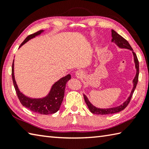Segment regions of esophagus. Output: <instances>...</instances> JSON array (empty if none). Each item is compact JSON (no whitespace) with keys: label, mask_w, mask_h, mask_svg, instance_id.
I'll use <instances>...</instances> for the list:
<instances>
[{"label":"esophagus","mask_w":149,"mask_h":149,"mask_svg":"<svg viewBox=\"0 0 149 149\" xmlns=\"http://www.w3.org/2000/svg\"><path fill=\"white\" fill-rule=\"evenodd\" d=\"M83 75H84V72L81 70H78L75 72V75L77 78H81L83 76Z\"/></svg>","instance_id":"34e87169"}]
</instances>
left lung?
I'll list each match as a JSON object with an SVG mask.
<instances>
[{
	"label": "left lung",
	"instance_id": "left-lung-1",
	"mask_svg": "<svg viewBox=\"0 0 149 149\" xmlns=\"http://www.w3.org/2000/svg\"><path fill=\"white\" fill-rule=\"evenodd\" d=\"M112 42H114L117 46H118L120 48H122V49H130L133 51V49L132 48V47H131V45H130V43L128 42L127 40H125L123 37H122L121 35H120L118 33L116 32L113 29H112ZM132 52H133V56H134V62L135 64V68L137 70V72H136V75L134 79L133 80V87L132 91V93H131L130 94V96L122 104H121L120 106H119V107L110 108H106V109L104 108V109H102V108H99L94 107V106H93L91 103L89 102V100H88L86 95H84L85 101L86 102V104L87 105L88 108H89V110L93 113V114H100V115H108V114H115V113H118L120 112V111L124 110L125 108L127 107V105L129 104L131 99H132L133 96V92H134L136 86H137V84L138 82V78H139V61H138L137 55H136V54L133 51Z\"/></svg>",
	"mask_w": 149,
	"mask_h": 149
}]
</instances>
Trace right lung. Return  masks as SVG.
Segmentation results:
<instances>
[{"instance_id":"right-lung-1","label":"right lung","mask_w":149,"mask_h":149,"mask_svg":"<svg viewBox=\"0 0 149 149\" xmlns=\"http://www.w3.org/2000/svg\"><path fill=\"white\" fill-rule=\"evenodd\" d=\"M42 31L43 30H40L35 33L29 35L20 45L19 47H21L29 40L41 34ZM14 60L12 66V77L17 97L22 104L26 108H28L29 110L34 112L38 113V114L47 115L56 112L61 106L63 99H64L65 85H66V83L71 79V75L70 74L65 75V77L61 78L55 83L52 85L49 95L45 97L42 98V99H31V98L25 96L23 93L19 91L18 87H17L14 78Z\"/></svg>"}]
</instances>
